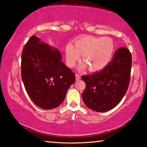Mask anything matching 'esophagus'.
I'll use <instances>...</instances> for the list:
<instances>
[{
	"mask_svg": "<svg viewBox=\"0 0 147 147\" xmlns=\"http://www.w3.org/2000/svg\"><path fill=\"white\" fill-rule=\"evenodd\" d=\"M80 79V75L78 74H76V80H79Z\"/></svg>",
	"mask_w": 147,
	"mask_h": 147,
	"instance_id": "esophagus-1",
	"label": "esophagus"
}]
</instances>
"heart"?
Masks as SVG:
<instances>
[{
	"mask_svg": "<svg viewBox=\"0 0 147 147\" xmlns=\"http://www.w3.org/2000/svg\"><path fill=\"white\" fill-rule=\"evenodd\" d=\"M115 45L113 40L108 37L97 38L86 36L79 38L65 47L67 63L73 67L79 60L82 55V60L84 63L82 68L88 67L91 72L102 70L108 65L113 58Z\"/></svg>",
	"mask_w": 147,
	"mask_h": 147,
	"instance_id": "heart-1",
	"label": "heart"
}]
</instances>
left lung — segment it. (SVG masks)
Returning a JSON list of instances; mask_svg holds the SVG:
<instances>
[{"label": "left lung", "instance_id": "8db88e82", "mask_svg": "<svg viewBox=\"0 0 147 147\" xmlns=\"http://www.w3.org/2000/svg\"><path fill=\"white\" fill-rule=\"evenodd\" d=\"M131 68L130 52L126 47H121L102 70L82 76L86 85L82 93L86 106L97 112H105L115 108L127 91Z\"/></svg>", "mask_w": 147, "mask_h": 147}]
</instances>
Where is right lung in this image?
<instances>
[{
	"label": "right lung",
	"instance_id": "add662e5",
	"mask_svg": "<svg viewBox=\"0 0 147 147\" xmlns=\"http://www.w3.org/2000/svg\"><path fill=\"white\" fill-rule=\"evenodd\" d=\"M21 78L32 102L42 109H51L64 100L75 74L61 61L58 49L32 36L22 53Z\"/></svg>",
	"mask_w": 147,
	"mask_h": 147
}]
</instances>
